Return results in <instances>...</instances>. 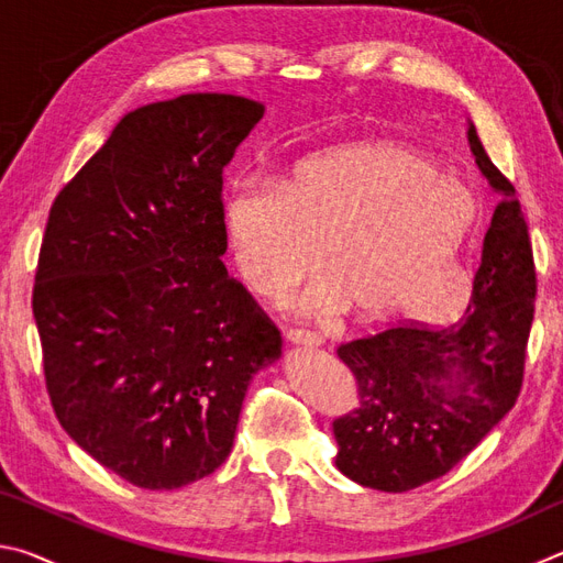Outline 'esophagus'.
Instances as JSON below:
<instances>
[{"instance_id":"34e87169","label":"esophagus","mask_w":563,"mask_h":563,"mask_svg":"<svg viewBox=\"0 0 563 563\" xmlns=\"http://www.w3.org/2000/svg\"><path fill=\"white\" fill-rule=\"evenodd\" d=\"M285 340L295 347H308V350H316L322 345V340L318 335H312V332H305V330H285Z\"/></svg>"}]
</instances>
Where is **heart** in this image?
Instances as JSON below:
<instances>
[{
  "label": "heart",
  "instance_id": "b5f03b06",
  "mask_svg": "<svg viewBox=\"0 0 563 563\" xmlns=\"http://www.w3.org/2000/svg\"><path fill=\"white\" fill-rule=\"evenodd\" d=\"M479 208L462 180L393 144H345L295 164L278 186L235 180L221 221L238 275L302 318L355 308L362 320H434L466 295L460 261ZM443 295L442 301L434 297Z\"/></svg>",
  "mask_w": 563,
  "mask_h": 563
}]
</instances>
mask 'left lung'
<instances>
[{
  "mask_svg": "<svg viewBox=\"0 0 563 563\" xmlns=\"http://www.w3.org/2000/svg\"><path fill=\"white\" fill-rule=\"evenodd\" d=\"M466 139L501 203L484 235L466 316L450 328H389L340 345L357 379L355 412L332 422L338 470L362 487L409 492L462 462L517 402L537 298L529 228L517 190Z\"/></svg>",
  "mask_w": 563,
  "mask_h": 563,
  "instance_id": "left-lung-1",
  "label": "left lung"
}]
</instances>
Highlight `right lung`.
<instances>
[{
  "instance_id": "obj_1",
  "label": "right lung",
  "mask_w": 563,
  "mask_h": 563,
  "mask_svg": "<svg viewBox=\"0 0 563 563\" xmlns=\"http://www.w3.org/2000/svg\"><path fill=\"white\" fill-rule=\"evenodd\" d=\"M233 93L129 111L52 206L34 320L66 434L141 489L203 479L283 338L223 265V168L263 119Z\"/></svg>"
}]
</instances>
